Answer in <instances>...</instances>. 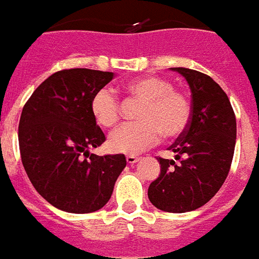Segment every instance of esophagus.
Masks as SVG:
<instances>
[{
    "mask_svg": "<svg viewBox=\"0 0 259 259\" xmlns=\"http://www.w3.org/2000/svg\"><path fill=\"white\" fill-rule=\"evenodd\" d=\"M139 160V158L137 157V156H134V154H128L127 156V163L128 164H135Z\"/></svg>",
    "mask_w": 259,
    "mask_h": 259,
    "instance_id": "1",
    "label": "esophagus"
}]
</instances>
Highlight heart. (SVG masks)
<instances>
[{
	"instance_id": "1",
	"label": "heart",
	"mask_w": 259,
	"mask_h": 259,
	"mask_svg": "<svg viewBox=\"0 0 259 259\" xmlns=\"http://www.w3.org/2000/svg\"><path fill=\"white\" fill-rule=\"evenodd\" d=\"M124 94L141 101L138 121L122 124L109 135V149L135 154L165 138H177L186 131L192 118V103L185 92L172 88L171 81L157 75H145L127 81ZM91 113L101 127H114L121 117V103L114 91L101 88L91 99Z\"/></svg>"
}]
</instances>
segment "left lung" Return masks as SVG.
I'll use <instances>...</instances> for the list:
<instances>
[{"label":"left lung","instance_id":"obj_1","mask_svg":"<svg viewBox=\"0 0 259 259\" xmlns=\"http://www.w3.org/2000/svg\"><path fill=\"white\" fill-rule=\"evenodd\" d=\"M192 91V118L169 146L174 160L158 157L161 172L149 186L150 203L167 212H188L212 199L229 174L236 145V117L229 98L209 75L174 67Z\"/></svg>","mask_w":259,"mask_h":259}]
</instances>
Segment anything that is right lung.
<instances>
[{
	"mask_svg": "<svg viewBox=\"0 0 259 259\" xmlns=\"http://www.w3.org/2000/svg\"><path fill=\"white\" fill-rule=\"evenodd\" d=\"M113 73L66 69L50 75L24 103L19 149L30 182L56 208L88 214L102 208L125 168L124 154H90L106 141L91 99Z\"/></svg>",
	"mask_w": 259,
	"mask_h": 259,
	"instance_id": "right-lung-1",
	"label": "right lung"
}]
</instances>
